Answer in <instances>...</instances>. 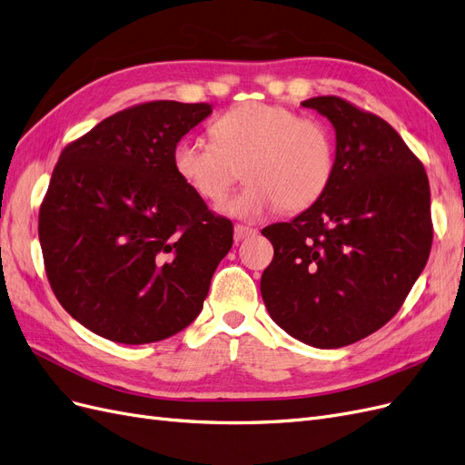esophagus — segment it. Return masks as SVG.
Wrapping results in <instances>:
<instances>
[{"instance_id":"34e87169","label":"esophagus","mask_w":465,"mask_h":465,"mask_svg":"<svg viewBox=\"0 0 465 465\" xmlns=\"http://www.w3.org/2000/svg\"><path fill=\"white\" fill-rule=\"evenodd\" d=\"M258 231L252 229V227H246V224H234V241L241 242L244 241V238H250L254 236Z\"/></svg>"}]
</instances>
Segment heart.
Segmentation results:
<instances>
[{
	"instance_id": "obj_1",
	"label": "heart",
	"mask_w": 465,
	"mask_h": 465,
	"mask_svg": "<svg viewBox=\"0 0 465 465\" xmlns=\"http://www.w3.org/2000/svg\"><path fill=\"white\" fill-rule=\"evenodd\" d=\"M211 135L213 142L180 137L173 149V168L200 200L217 203L227 198L244 166L246 188L221 205L229 217L256 221L279 207L297 213L314 205L333 180L331 130L287 106H232L213 122Z\"/></svg>"
}]
</instances>
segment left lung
<instances>
[{"instance_id": "1", "label": "left lung", "mask_w": 465, "mask_h": 465, "mask_svg": "<svg viewBox=\"0 0 465 465\" xmlns=\"http://www.w3.org/2000/svg\"><path fill=\"white\" fill-rule=\"evenodd\" d=\"M302 106L333 125L335 174L314 205L262 231L275 254L260 289L281 330L337 349L390 322L425 270L430 188L423 164L386 120L340 96Z\"/></svg>"}]
</instances>
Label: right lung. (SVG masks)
<instances>
[{
  "mask_svg": "<svg viewBox=\"0 0 465 465\" xmlns=\"http://www.w3.org/2000/svg\"><path fill=\"white\" fill-rule=\"evenodd\" d=\"M209 104L145 103L69 143L40 205L38 238L55 299L104 340L143 345L198 318L232 223L173 168Z\"/></svg>",
  "mask_w": 465,
  "mask_h": 465,
  "instance_id": "obj_1",
  "label": "right lung"
}]
</instances>
